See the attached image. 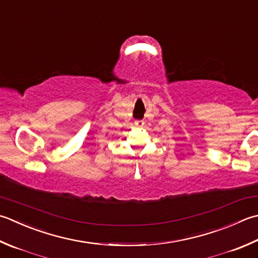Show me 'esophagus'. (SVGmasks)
Here are the masks:
<instances>
[{
    "label": "esophagus",
    "instance_id": "34e87169",
    "mask_svg": "<svg viewBox=\"0 0 258 258\" xmlns=\"http://www.w3.org/2000/svg\"><path fill=\"white\" fill-rule=\"evenodd\" d=\"M135 125L138 126V127H142V126L144 125V120H143V119H138V120H135Z\"/></svg>",
    "mask_w": 258,
    "mask_h": 258
}]
</instances>
